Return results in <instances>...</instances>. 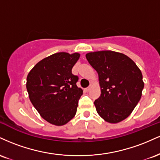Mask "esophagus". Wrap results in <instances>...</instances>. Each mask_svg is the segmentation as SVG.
<instances>
[{
  "label": "esophagus",
  "mask_w": 160,
  "mask_h": 160,
  "mask_svg": "<svg viewBox=\"0 0 160 160\" xmlns=\"http://www.w3.org/2000/svg\"><path fill=\"white\" fill-rule=\"evenodd\" d=\"M86 91H87V92H89V91H90V89H91V86H89V87H87V88H86Z\"/></svg>",
  "instance_id": "obj_1"
}]
</instances>
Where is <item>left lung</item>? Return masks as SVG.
<instances>
[{
	"instance_id": "obj_1",
	"label": "left lung",
	"mask_w": 160,
	"mask_h": 160,
	"mask_svg": "<svg viewBox=\"0 0 160 160\" xmlns=\"http://www.w3.org/2000/svg\"><path fill=\"white\" fill-rule=\"evenodd\" d=\"M86 57L98 74L102 93L94 102L98 114L110 123L127 118L144 89L140 69L126 55L113 51L89 52Z\"/></svg>"
}]
</instances>
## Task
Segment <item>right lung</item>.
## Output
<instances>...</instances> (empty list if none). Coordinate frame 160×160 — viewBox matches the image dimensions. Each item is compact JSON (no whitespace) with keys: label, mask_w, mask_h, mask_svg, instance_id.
Listing matches in <instances>:
<instances>
[{"label":"right lung","mask_w":160,"mask_h":160,"mask_svg":"<svg viewBox=\"0 0 160 160\" xmlns=\"http://www.w3.org/2000/svg\"><path fill=\"white\" fill-rule=\"evenodd\" d=\"M79 53L58 52L40 61L27 77L29 98L40 116L56 126L69 122L76 114L82 90L72 74Z\"/></svg>","instance_id":"obj_1"}]
</instances>
